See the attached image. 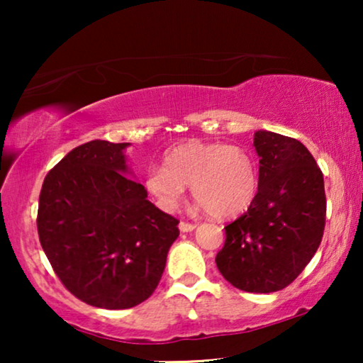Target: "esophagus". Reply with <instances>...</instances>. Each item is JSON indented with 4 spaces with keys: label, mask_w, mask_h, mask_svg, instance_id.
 Listing matches in <instances>:
<instances>
[{
    "label": "esophagus",
    "mask_w": 363,
    "mask_h": 363,
    "mask_svg": "<svg viewBox=\"0 0 363 363\" xmlns=\"http://www.w3.org/2000/svg\"><path fill=\"white\" fill-rule=\"evenodd\" d=\"M178 228H180L182 233H188V231H193L196 228L195 223H188V221H180V225H178Z\"/></svg>",
    "instance_id": "obj_1"
}]
</instances>
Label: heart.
<instances>
[{
    "label": "heart",
    "mask_w": 363,
    "mask_h": 363,
    "mask_svg": "<svg viewBox=\"0 0 363 363\" xmlns=\"http://www.w3.org/2000/svg\"><path fill=\"white\" fill-rule=\"evenodd\" d=\"M165 167L152 165L145 188L163 211L173 213L185 200V186L215 218L246 211L257 191V170L251 153L240 145L188 140L172 147Z\"/></svg>",
    "instance_id": "heart-1"
}]
</instances>
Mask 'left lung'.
Returning <instances> with one entry per match:
<instances>
[{
  "label": "left lung",
  "instance_id": "8db88e82",
  "mask_svg": "<svg viewBox=\"0 0 363 363\" xmlns=\"http://www.w3.org/2000/svg\"><path fill=\"white\" fill-rule=\"evenodd\" d=\"M259 182L255 200L225 226L216 266L231 286L267 294L289 286L309 264L325 226L324 177L299 140L257 130Z\"/></svg>",
  "mask_w": 363,
  "mask_h": 363
}]
</instances>
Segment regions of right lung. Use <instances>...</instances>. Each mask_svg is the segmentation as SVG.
<instances>
[{
    "instance_id": "right-lung-1",
    "label": "right lung",
    "mask_w": 363,
    "mask_h": 363,
    "mask_svg": "<svg viewBox=\"0 0 363 363\" xmlns=\"http://www.w3.org/2000/svg\"><path fill=\"white\" fill-rule=\"evenodd\" d=\"M130 143L92 140L44 178L39 241L64 287L89 306L130 309L157 289L178 220L128 175Z\"/></svg>"
}]
</instances>
